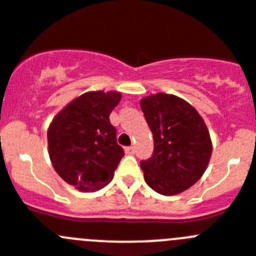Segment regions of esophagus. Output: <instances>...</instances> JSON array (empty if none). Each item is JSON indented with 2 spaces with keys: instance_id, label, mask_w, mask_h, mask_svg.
Wrapping results in <instances>:
<instances>
[{
  "instance_id": "obj_1",
  "label": "esophagus",
  "mask_w": 256,
  "mask_h": 256,
  "mask_svg": "<svg viewBox=\"0 0 256 256\" xmlns=\"http://www.w3.org/2000/svg\"><path fill=\"white\" fill-rule=\"evenodd\" d=\"M126 154H134V146H130V148H124Z\"/></svg>"
}]
</instances>
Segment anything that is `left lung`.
Returning a JSON list of instances; mask_svg holds the SVG:
<instances>
[{"mask_svg":"<svg viewBox=\"0 0 256 256\" xmlns=\"http://www.w3.org/2000/svg\"><path fill=\"white\" fill-rule=\"evenodd\" d=\"M141 108L154 136V154L141 162L148 186L173 196L194 186L206 170L212 144L204 119L174 94L144 97Z\"/></svg>","mask_w":256,"mask_h":256,"instance_id":"8db88e82","label":"left lung"}]
</instances>
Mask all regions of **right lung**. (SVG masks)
Here are the masks:
<instances>
[{"mask_svg": "<svg viewBox=\"0 0 256 256\" xmlns=\"http://www.w3.org/2000/svg\"><path fill=\"white\" fill-rule=\"evenodd\" d=\"M116 91H91L68 104L47 130L48 155L56 173L78 191L102 188L123 158L110 112L120 102Z\"/></svg>", "mask_w": 256, "mask_h": 256, "instance_id": "add662e5", "label": "right lung"}]
</instances>
